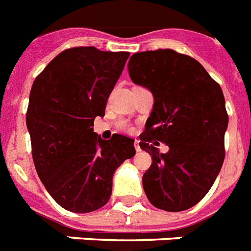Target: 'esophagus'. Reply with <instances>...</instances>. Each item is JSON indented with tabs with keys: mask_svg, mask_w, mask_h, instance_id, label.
<instances>
[{
	"mask_svg": "<svg viewBox=\"0 0 251 251\" xmlns=\"http://www.w3.org/2000/svg\"><path fill=\"white\" fill-rule=\"evenodd\" d=\"M134 149H136V151H141L140 142H138V141H136V142H134Z\"/></svg>",
	"mask_w": 251,
	"mask_h": 251,
	"instance_id": "obj_1",
	"label": "esophagus"
}]
</instances>
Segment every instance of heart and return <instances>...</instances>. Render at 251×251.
I'll return each mask as SVG.
<instances>
[{"label": "heart", "mask_w": 251, "mask_h": 251, "mask_svg": "<svg viewBox=\"0 0 251 251\" xmlns=\"http://www.w3.org/2000/svg\"><path fill=\"white\" fill-rule=\"evenodd\" d=\"M118 128H119L121 130H123V132H128V133H132V132H133V127L129 126L126 121L118 122Z\"/></svg>", "instance_id": "1"}]
</instances>
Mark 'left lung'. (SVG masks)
I'll list each match as a JSON object with an SVG mask.
<instances>
[{"mask_svg":"<svg viewBox=\"0 0 251 251\" xmlns=\"http://www.w3.org/2000/svg\"><path fill=\"white\" fill-rule=\"evenodd\" d=\"M128 72L155 101L140 136V148L152 156L142 177L145 194L155 208L186 210L208 194L225 161L222 88L198 60L171 49L134 53ZM158 140L168 153L158 151Z\"/></svg>","mask_w":251,"mask_h":251,"instance_id":"left-lung-1","label":"left lung"}]
</instances>
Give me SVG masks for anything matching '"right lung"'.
I'll return each mask as SVG.
<instances>
[{"instance_id": "1", "label": "right lung", "mask_w": 251, "mask_h": 251, "mask_svg": "<svg viewBox=\"0 0 251 251\" xmlns=\"http://www.w3.org/2000/svg\"><path fill=\"white\" fill-rule=\"evenodd\" d=\"M129 52L96 47L64 50L33 82L26 110L37 175L61 208L90 213L109 201L113 175L136 154L134 140L114 134L103 141L93 121L105 115L107 99Z\"/></svg>"}]
</instances>
